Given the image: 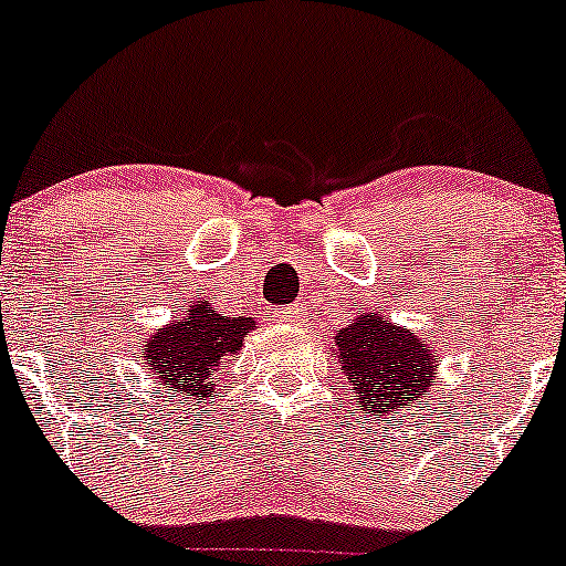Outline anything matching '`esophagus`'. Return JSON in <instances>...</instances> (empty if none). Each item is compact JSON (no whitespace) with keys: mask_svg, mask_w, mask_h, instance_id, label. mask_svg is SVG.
<instances>
[{"mask_svg":"<svg viewBox=\"0 0 566 566\" xmlns=\"http://www.w3.org/2000/svg\"><path fill=\"white\" fill-rule=\"evenodd\" d=\"M305 315L307 313L300 305L281 310V321H285V324H300V321H305Z\"/></svg>","mask_w":566,"mask_h":566,"instance_id":"1","label":"esophagus"}]
</instances>
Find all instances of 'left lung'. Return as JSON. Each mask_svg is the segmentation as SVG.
<instances>
[{
	"label": "left lung",
	"mask_w": 566,
	"mask_h": 566,
	"mask_svg": "<svg viewBox=\"0 0 566 566\" xmlns=\"http://www.w3.org/2000/svg\"><path fill=\"white\" fill-rule=\"evenodd\" d=\"M332 356L356 394L358 410L378 418L423 399L440 367L423 334L364 310L334 334Z\"/></svg>",
	"instance_id": "8db88e82"
}]
</instances>
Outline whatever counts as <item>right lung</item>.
I'll return each mask as SVG.
<instances>
[{
    "label": "right lung",
    "mask_w": 566,
    "mask_h": 566,
    "mask_svg": "<svg viewBox=\"0 0 566 566\" xmlns=\"http://www.w3.org/2000/svg\"><path fill=\"white\" fill-rule=\"evenodd\" d=\"M256 329V321L229 318L208 300H193L180 310V318L145 337L139 364L150 369L164 394H178L186 402L210 397L216 391L218 369L245 345V334Z\"/></svg>",
    "instance_id": "1"
}]
</instances>
